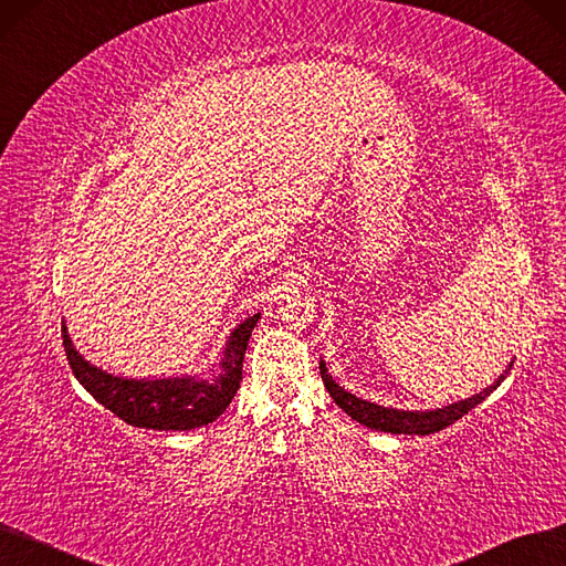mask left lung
Returning a JSON list of instances; mask_svg holds the SVG:
<instances>
[{
    "mask_svg": "<svg viewBox=\"0 0 566 566\" xmlns=\"http://www.w3.org/2000/svg\"><path fill=\"white\" fill-rule=\"evenodd\" d=\"M513 367V359L509 361V367L504 369V374H500L492 386H488L483 392L471 395L467 399H460L455 403L441 406V409H427V411H403V409H390V406H380L374 401H367L361 397H355L353 392L344 390L338 382L327 374L325 359H321V376L325 380V388L329 392V397L342 406V409L357 420L359 424H367L376 432H390V434H434L439 429H446L448 424H453L455 420H460L462 416H467L473 406H479L485 397H490L496 388L502 386L504 378L509 376Z\"/></svg>",
    "mask_w": 566,
    "mask_h": 566,
    "instance_id": "1",
    "label": "left lung"
}]
</instances>
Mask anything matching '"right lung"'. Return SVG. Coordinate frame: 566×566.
I'll return each mask as SVG.
<instances>
[{
	"label": "right lung",
	"mask_w": 566,
	"mask_h": 566,
	"mask_svg": "<svg viewBox=\"0 0 566 566\" xmlns=\"http://www.w3.org/2000/svg\"><path fill=\"white\" fill-rule=\"evenodd\" d=\"M260 321V313L239 323L232 334L224 342L220 353L218 371L211 376H174V378H127V376H113L93 361H87L76 346L72 344V336L62 323V344L66 359H70L72 371L78 378L81 386L93 395L111 413H116L120 420L134 427L146 429H186L205 427L213 422L222 411L228 409L234 399L241 369H243V355L248 348V338H251L255 325Z\"/></svg>",
	"instance_id": "right-lung-1"
}]
</instances>
